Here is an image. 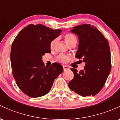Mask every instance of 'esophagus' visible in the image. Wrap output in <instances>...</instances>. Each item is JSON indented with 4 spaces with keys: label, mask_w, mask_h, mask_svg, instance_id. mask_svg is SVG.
Returning <instances> with one entry per match:
<instances>
[{
    "label": "esophagus",
    "mask_w": 120,
    "mask_h": 120,
    "mask_svg": "<svg viewBox=\"0 0 120 120\" xmlns=\"http://www.w3.org/2000/svg\"><path fill=\"white\" fill-rule=\"evenodd\" d=\"M69 69H70V68H69V67L68 66H66V65L64 66V71L68 70H69Z\"/></svg>",
    "instance_id": "1"
}]
</instances>
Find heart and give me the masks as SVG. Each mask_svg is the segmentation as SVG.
<instances>
[{"label":"heart","instance_id":"obj_1","mask_svg":"<svg viewBox=\"0 0 120 120\" xmlns=\"http://www.w3.org/2000/svg\"><path fill=\"white\" fill-rule=\"evenodd\" d=\"M64 41H65L66 44L69 46L70 45H72V44H76L77 42V39L76 37L72 33H67L64 36ZM58 42V38L54 39L53 41L50 44V48L51 50H54L56 48V43ZM70 60V57L69 56H66L64 54H60V56H58L57 60L58 61L62 63H66L69 61Z\"/></svg>","mask_w":120,"mask_h":120}]
</instances>
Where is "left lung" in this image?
I'll list each match as a JSON object with an SVG mask.
<instances>
[{"label":"left lung","mask_w":120,"mask_h":120,"mask_svg":"<svg viewBox=\"0 0 120 120\" xmlns=\"http://www.w3.org/2000/svg\"><path fill=\"white\" fill-rule=\"evenodd\" d=\"M71 32L79 38L75 57L83 60L86 65L79 72L71 68L74 76L68 86L82 96H95L103 88L111 70L108 42L100 31L90 24L75 26Z\"/></svg>","instance_id":"1"}]
</instances>
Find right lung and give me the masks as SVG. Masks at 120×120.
I'll list each match as a JSON object with an SVG mask.
<instances>
[{"instance_id": "1", "label": "right lung", "mask_w": 120, "mask_h": 120, "mask_svg": "<svg viewBox=\"0 0 120 120\" xmlns=\"http://www.w3.org/2000/svg\"><path fill=\"white\" fill-rule=\"evenodd\" d=\"M42 24H30L19 32L12 42L11 63L19 88L31 98L48 94L55 79L63 72L60 64L45 66L42 56L51 53L50 44L61 33Z\"/></svg>"}]
</instances>
